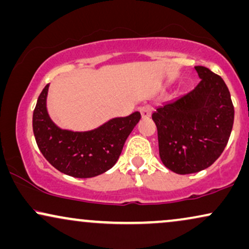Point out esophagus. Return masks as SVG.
<instances>
[{
    "label": "esophagus",
    "mask_w": 249,
    "mask_h": 249,
    "mask_svg": "<svg viewBox=\"0 0 249 249\" xmlns=\"http://www.w3.org/2000/svg\"><path fill=\"white\" fill-rule=\"evenodd\" d=\"M140 114H141V117L142 118H148L152 114V107L149 105H144L140 108Z\"/></svg>",
    "instance_id": "esophagus-1"
}]
</instances>
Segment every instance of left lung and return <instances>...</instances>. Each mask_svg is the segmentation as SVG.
<instances>
[{
	"label": "left lung",
	"instance_id": "1",
	"mask_svg": "<svg viewBox=\"0 0 249 249\" xmlns=\"http://www.w3.org/2000/svg\"><path fill=\"white\" fill-rule=\"evenodd\" d=\"M200 83L153 112L161 161L178 175L207 169L221 156L234 119L229 88L208 68L195 67Z\"/></svg>",
	"mask_w": 249,
	"mask_h": 249
}]
</instances>
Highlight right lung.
<instances>
[{"label": "right lung", "instance_id": "1", "mask_svg": "<svg viewBox=\"0 0 249 249\" xmlns=\"http://www.w3.org/2000/svg\"><path fill=\"white\" fill-rule=\"evenodd\" d=\"M48 88L49 84L37 97L33 111V133L45 159L62 174L74 178H92L111 169L140 121V112L112 118L90 131L63 130L47 111Z\"/></svg>", "mask_w": 249, "mask_h": 249}]
</instances>
